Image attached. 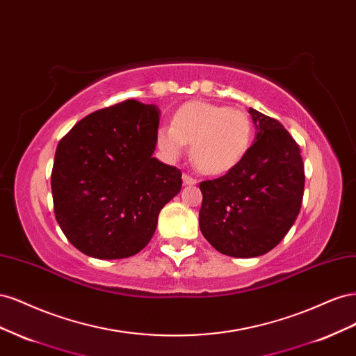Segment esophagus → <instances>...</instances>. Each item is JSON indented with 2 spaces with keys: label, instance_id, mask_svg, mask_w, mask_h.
Masks as SVG:
<instances>
[{
  "label": "esophagus",
  "instance_id": "obj_1",
  "mask_svg": "<svg viewBox=\"0 0 356 356\" xmlns=\"http://www.w3.org/2000/svg\"><path fill=\"white\" fill-rule=\"evenodd\" d=\"M182 182H184L186 186H195V184H197V179L188 174H184L182 175Z\"/></svg>",
  "mask_w": 356,
  "mask_h": 356
}]
</instances>
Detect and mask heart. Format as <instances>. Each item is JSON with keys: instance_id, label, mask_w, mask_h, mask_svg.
<instances>
[{"instance_id": "1", "label": "heart", "mask_w": 356, "mask_h": 356, "mask_svg": "<svg viewBox=\"0 0 356 356\" xmlns=\"http://www.w3.org/2000/svg\"><path fill=\"white\" fill-rule=\"evenodd\" d=\"M254 126L250 115L238 108L204 101H191L174 115L172 124L157 129V145L177 157L191 144V157L199 170L222 175L245 159L252 144Z\"/></svg>"}]
</instances>
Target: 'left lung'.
<instances>
[{"instance_id": "obj_1", "label": "left lung", "mask_w": 356, "mask_h": 356, "mask_svg": "<svg viewBox=\"0 0 356 356\" xmlns=\"http://www.w3.org/2000/svg\"><path fill=\"white\" fill-rule=\"evenodd\" d=\"M255 143L227 174L200 182V232L215 250L236 258L268 252L293 227L305 191L298 144L272 117L250 108Z\"/></svg>"}]
</instances>
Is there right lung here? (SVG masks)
I'll use <instances>...</instances> for the list:
<instances>
[{
	"instance_id": "add662e5",
	"label": "right lung",
	"mask_w": 356,
	"mask_h": 356,
	"mask_svg": "<svg viewBox=\"0 0 356 356\" xmlns=\"http://www.w3.org/2000/svg\"><path fill=\"white\" fill-rule=\"evenodd\" d=\"M159 108L127 99L84 117L63 136L51 170L55 217L83 254L117 260L152 241L181 170L153 157Z\"/></svg>"
}]
</instances>
